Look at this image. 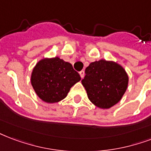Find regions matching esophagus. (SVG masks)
<instances>
[{
  "mask_svg": "<svg viewBox=\"0 0 151 151\" xmlns=\"http://www.w3.org/2000/svg\"><path fill=\"white\" fill-rule=\"evenodd\" d=\"M79 74H80L81 78H84V76H85V71H84V70L80 71V72H79Z\"/></svg>",
  "mask_w": 151,
  "mask_h": 151,
  "instance_id": "esophagus-1",
  "label": "esophagus"
}]
</instances>
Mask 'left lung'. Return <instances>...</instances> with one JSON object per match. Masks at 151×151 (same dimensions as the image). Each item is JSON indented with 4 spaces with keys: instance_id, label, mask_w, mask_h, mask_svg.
Wrapping results in <instances>:
<instances>
[{
    "instance_id": "obj_1",
    "label": "left lung",
    "mask_w": 151,
    "mask_h": 151,
    "mask_svg": "<svg viewBox=\"0 0 151 151\" xmlns=\"http://www.w3.org/2000/svg\"><path fill=\"white\" fill-rule=\"evenodd\" d=\"M128 75L119 63L101 59L91 63L81 81L89 101L102 109H108L122 99L128 86Z\"/></svg>"
}]
</instances>
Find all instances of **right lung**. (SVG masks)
Wrapping results in <instances>:
<instances>
[{
  "mask_svg": "<svg viewBox=\"0 0 151 151\" xmlns=\"http://www.w3.org/2000/svg\"><path fill=\"white\" fill-rule=\"evenodd\" d=\"M80 81V75L73 65L58 57L43 58L35 65L31 75L36 95L48 104L65 98L71 87Z\"/></svg>",
  "mask_w": 151,
  "mask_h": 151,
  "instance_id": "right-lung-1",
  "label": "right lung"
}]
</instances>
